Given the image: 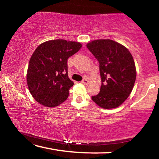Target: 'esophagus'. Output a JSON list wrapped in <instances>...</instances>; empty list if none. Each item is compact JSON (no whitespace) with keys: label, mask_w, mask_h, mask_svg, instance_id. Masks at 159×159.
Segmentation results:
<instances>
[{"label":"esophagus","mask_w":159,"mask_h":159,"mask_svg":"<svg viewBox=\"0 0 159 159\" xmlns=\"http://www.w3.org/2000/svg\"><path fill=\"white\" fill-rule=\"evenodd\" d=\"M81 83H83V84L84 85H88V83H89V81H88V80L87 79H83L81 81Z\"/></svg>","instance_id":"1"}]
</instances>
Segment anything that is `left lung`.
Here are the masks:
<instances>
[{"label":"left lung","mask_w":159,"mask_h":159,"mask_svg":"<svg viewBox=\"0 0 159 159\" xmlns=\"http://www.w3.org/2000/svg\"><path fill=\"white\" fill-rule=\"evenodd\" d=\"M87 48L99 64L100 92L92 96L94 102L109 109L120 106L131 93L136 79L133 57L125 47L109 39L95 40Z\"/></svg>","instance_id":"obj_1"}]
</instances>
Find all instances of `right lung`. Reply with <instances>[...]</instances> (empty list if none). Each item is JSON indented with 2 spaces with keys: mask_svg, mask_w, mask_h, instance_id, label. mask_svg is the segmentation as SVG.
Segmentation results:
<instances>
[{
  "mask_svg": "<svg viewBox=\"0 0 159 159\" xmlns=\"http://www.w3.org/2000/svg\"><path fill=\"white\" fill-rule=\"evenodd\" d=\"M82 47L79 42L51 40L38 46L29 60L26 80L29 91L42 105L58 106L67 99L74 82L67 60Z\"/></svg>",
  "mask_w": 159,
  "mask_h": 159,
  "instance_id": "obj_1",
  "label": "right lung"
}]
</instances>
